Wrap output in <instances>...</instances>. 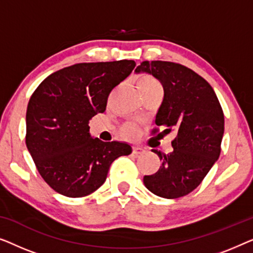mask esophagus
<instances>
[{
  "label": "esophagus",
  "instance_id": "obj_1",
  "mask_svg": "<svg viewBox=\"0 0 253 253\" xmlns=\"http://www.w3.org/2000/svg\"><path fill=\"white\" fill-rule=\"evenodd\" d=\"M144 150L139 146H133L132 147V153L136 154V155H139V154H143L144 153Z\"/></svg>",
  "mask_w": 253,
  "mask_h": 253
}]
</instances>
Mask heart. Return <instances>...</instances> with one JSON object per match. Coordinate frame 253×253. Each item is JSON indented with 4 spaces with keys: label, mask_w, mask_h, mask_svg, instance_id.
<instances>
[{
    "label": "heart",
    "mask_w": 253,
    "mask_h": 253,
    "mask_svg": "<svg viewBox=\"0 0 253 253\" xmlns=\"http://www.w3.org/2000/svg\"><path fill=\"white\" fill-rule=\"evenodd\" d=\"M154 86H159L158 82L152 77H147V76L141 77L140 81L138 82V88H148V87H154ZM124 133H126V136H131V134L133 133V130L131 129V127H127V129H126V131H124Z\"/></svg>",
    "instance_id": "heart-1"
}]
</instances>
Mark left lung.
Masks as SVG:
<instances>
[{
  "instance_id": "left-lung-1",
  "label": "left lung",
  "mask_w": 253,
  "mask_h": 253,
  "mask_svg": "<svg viewBox=\"0 0 253 253\" xmlns=\"http://www.w3.org/2000/svg\"><path fill=\"white\" fill-rule=\"evenodd\" d=\"M136 72H146L160 81L165 95L155 124L164 126L165 133H176L170 153L152 150L162 164L155 174L144 176V184L162 198L186 196L202 183L220 157L224 131L222 108L212 86L184 65L144 61Z\"/></svg>"
}]
</instances>
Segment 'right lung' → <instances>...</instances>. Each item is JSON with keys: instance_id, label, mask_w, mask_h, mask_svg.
Segmentation results:
<instances>
[{"instance_id": "1", "label": "right lung", "mask_w": 253, "mask_h": 253, "mask_svg": "<svg viewBox=\"0 0 253 253\" xmlns=\"http://www.w3.org/2000/svg\"><path fill=\"white\" fill-rule=\"evenodd\" d=\"M136 63L132 60L78 63L44 79L26 110V146L44 182L61 195L79 198L98 190L110 165L132 148L92 138L88 122L106 110L112 89Z\"/></svg>"}]
</instances>
